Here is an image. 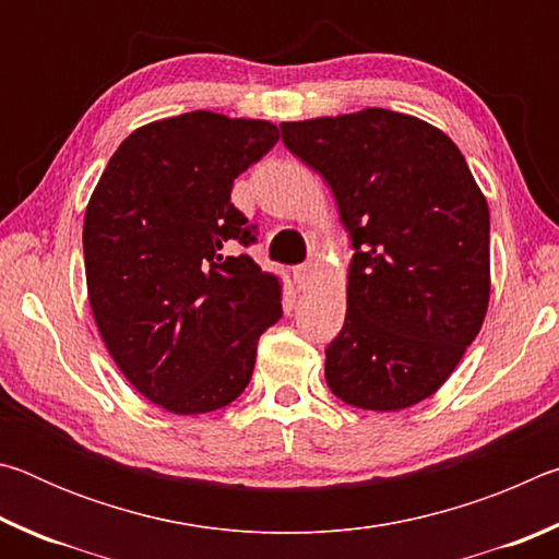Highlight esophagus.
I'll use <instances>...</instances> for the list:
<instances>
[{"mask_svg":"<svg viewBox=\"0 0 559 559\" xmlns=\"http://www.w3.org/2000/svg\"><path fill=\"white\" fill-rule=\"evenodd\" d=\"M316 263H300V266L293 269V278H296L298 288H308L310 283L316 281Z\"/></svg>","mask_w":559,"mask_h":559,"instance_id":"obj_1","label":"esophagus"}]
</instances>
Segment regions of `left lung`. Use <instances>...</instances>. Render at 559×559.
Masks as SVG:
<instances>
[{
    "label": "left lung",
    "instance_id": "1",
    "mask_svg": "<svg viewBox=\"0 0 559 559\" xmlns=\"http://www.w3.org/2000/svg\"><path fill=\"white\" fill-rule=\"evenodd\" d=\"M283 145L325 177L353 239L343 330L325 347L337 400L400 412L456 370L490 296V216L461 150L384 108L281 122Z\"/></svg>",
    "mask_w": 559,
    "mask_h": 559
}]
</instances>
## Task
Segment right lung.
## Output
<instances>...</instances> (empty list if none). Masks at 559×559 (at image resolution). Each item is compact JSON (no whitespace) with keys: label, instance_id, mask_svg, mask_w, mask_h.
Here are the masks:
<instances>
[{"label":"right lung","instance_id":"add662e5","mask_svg":"<svg viewBox=\"0 0 559 559\" xmlns=\"http://www.w3.org/2000/svg\"><path fill=\"white\" fill-rule=\"evenodd\" d=\"M278 143L266 120L194 110L150 122L110 157L83 222L88 300L110 357L173 414L231 404L257 343L283 316L278 278L251 257L257 224L234 179Z\"/></svg>","mask_w":559,"mask_h":559}]
</instances>
